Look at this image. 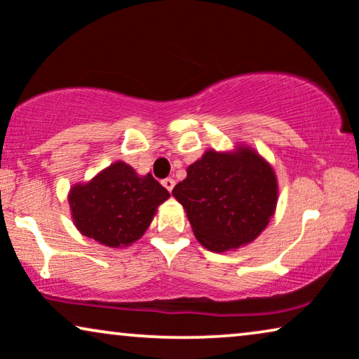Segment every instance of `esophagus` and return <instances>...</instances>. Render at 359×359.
<instances>
[{
    "label": "esophagus",
    "instance_id": "1",
    "mask_svg": "<svg viewBox=\"0 0 359 359\" xmlns=\"http://www.w3.org/2000/svg\"><path fill=\"white\" fill-rule=\"evenodd\" d=\"M162 185H164V187L169 190V192H172V189H174V185H175V180L174 179H164V180H162Z\"/></svg>",
    "mask_w": 359,
    "mask_h": 359
}]
</instances>
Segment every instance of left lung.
I'll return each instance as SVG.
<instances>
[{
  "instance_id": "8db88e82",
  "label": "left lung",
  "mask_w": 359,
  "mask_h": 359,
  "mask_svg": "<svg viewBox=\"0 0 359 359\" xmlns=\"http://www.w3.org/2000/svg\"><path fill=\"white\" fill-rule=\"evenodd\" d=\"M200 245L213 252L235 251L264 231L277 207L276 172L251 146L207 149L172 190Z\"/></svg>"
}]
</instances>
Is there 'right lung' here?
<instances>
[{"label":"right lung","mask_w":359,"mask_h":359,"mask_svg":"<svg viewBox=\"0 0 359 359\" xmlns=\"http://www.w3.org/2000/svg\"><path fill=\"white\" fill-rule=\"evenodd\" d=\"M169 197L151 174L140 175L130 164L116 161L88 182L72 185L69 205L83 236L108 248H126L144 235Z\"/></svg>","instance_id":"1"}]
</instances>
